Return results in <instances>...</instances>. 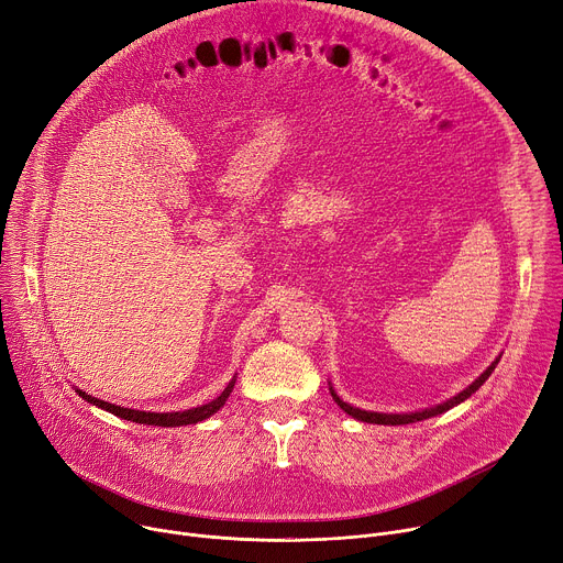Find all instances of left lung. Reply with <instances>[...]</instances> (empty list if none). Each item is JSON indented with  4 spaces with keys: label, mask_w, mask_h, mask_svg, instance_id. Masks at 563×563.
I'll use <instances>...</instances> for the list:
<instances>
[{
    "label": "left lung",
    "mask_w": 563,
    "mask_h": 563,
    "mask_svg": "<svg viewBox=\"0 0 563 563\" xmlns=\"http://www.w3.org/2000/svg\"><path fill=\"white\" fill-rule=\"evenodd\" d=\"M500 357H503V355H498L489 366H486V368L479 373V376H477L466 389H462V391L455 394L453 398H448V400H443V402H439V405H434V407H426V409H417V411H402V415H385V411H371V409L353 407L351 402H346V400H342L340 396H336V391H334V387H332L330 383H328V387H330L332 400H334L336 405H340L349 417H353V419H357V421L376 423V426H407V423H417V421H426V419H432V417H437V415H443V411L453 409L455 405H460V402H464L466 398H471L486 380H489V376L494 373V368L498 366Z\"/></svg>",
    "instance_id": "1"
}]
</instances>
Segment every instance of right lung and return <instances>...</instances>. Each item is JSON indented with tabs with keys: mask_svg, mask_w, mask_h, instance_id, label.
<instances>
[{
	"mask_svg": "<svg viewBox=\"0 0 563 563\" xmlns=\"http://www.w3.org/2000/svg\"><path fill=\"white\" fill-rule=\"evenodd\" d=\"M235 380H238V373L233 376V380L227 385V389H223L214 400L206 402V405H199V407H192V409H183V411H142V409H131V407H122V405H112V402H106L101 398H95L90 394H86L84 389H77L74 387V391H77L84 400H88L90 405L95 407H101L106 411H110V415H115L124 421H133V423H140V426H158V428H178V426H195L199 421H206L210 419L212 415H217V411L227 405L233 387H235Z\"/></svg>",
	"mask_w": 563,
	"mask_h": 563,
	"instance_id": "add662e5",
	"label": "right lung"
}]
</instances>
